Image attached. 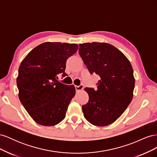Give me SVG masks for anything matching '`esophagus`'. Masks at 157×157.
Here are the masks:
<instances>
[{"instance_id":"1","label":"esophagus","mask_w":157,"mask_h":157,"mask_svg":"<svg viewBox=\"0 0 157 157\" xmlns=\"http://www.w3.org/2000/svg\"><path fill=\"white\" fill-rule=\"evenodd\" d=\"M75 89H76V91L78 92V91H81V90H83L84 88V86L83 84H80L79 86H75Z\"/></svg>"}]
</instances>
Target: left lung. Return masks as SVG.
Returning <instances> with one entry per match:
<instances>
[{"instance_id": "1", "label": "left lung", "mask_w": 157, "mask_h": 157, "mask_svg": "<svg viewBox=\"0 0 157 157\" xmlns=\"http://www.w3.org/2000/svg\"><path fill=\"white\" fill-rule=\"evenodd\" d=\"M78 52L89 72L100 77L96 90L84 89L89 100L82 105L84 117L94 126L111 124L133 98L135 78L131 63L122 52L105 42L80 44Z\"/></svg>"}]
</instances>
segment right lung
<instances>
[{
	"label": "right lung",
	"instance_id": "right-lung-1",
	"mask_svg": "<svg viewBox=\"0 0 157 157\" xmlns=\"http://www.w3.org/2000/svg\"><path fill=\"white\" fill-rule=\"evenodd\" d=\"M78 47L77 44L46 42L33 48L21 61L16 80L19 98L38 124L54 126L65 117L75 88L56 78L59 74L67 75L66 61Z\"/></svg>",
	"mask_w": 157,
	"mask_h": 157
}]
</instances>
